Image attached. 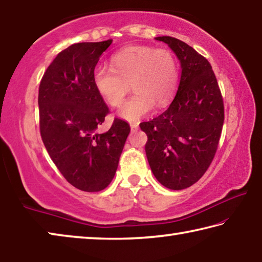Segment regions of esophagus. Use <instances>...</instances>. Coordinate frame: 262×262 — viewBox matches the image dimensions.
<instances>
[{"label": "esophagus", "mask_w": 262, "mask_h": 262, "mask_svg": "<svg viewBox=\"0 0 262 262\" xmlns=\"http://www.w3.org/2000/svg\"><path fill=\"white\" fill-rule=\"evenodd\" d=\"M130 127H131V131H137L139 128V125L137 123H131Z\"/></svg>", "instance_id": "esophagus-1"}]
</instances>
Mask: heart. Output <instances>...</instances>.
Returning <instances> with one entry per match:
<instances>
[{
  "instance_id": "heart-1",
  "label": "heart",
  "mask_w": 262,
  "mask_h": 262,
  "mask_svg": "<svg viewBox=\"0 0 262 262\" xmlns=\"http://www.w3.org/2000/svg\"><path fill=\"white\" fill-rule=\"evenodd\" d=\"M110 67L97 66L93 72V84L111 106L122 104L131 84L136 94L118 113L127 121H137L146 116L154 104L164 108L178 91L179 66L168 50L128 46L111 57Z\"/></svg>"
}]
</instances>
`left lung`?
Instances as JSON below:
<instances>
[{"instance_id":"obj_1","label":"left lung","mask_w":262,"mask_h":262,"mask_svg":"<svg viewBox=\"0 0 262 262\" xmlns=\"http://www.w3.org/2000/svg\"><path fill=\"white\" fill-rule=\"evenodd\" d=\"M156 39L177 54L181 78L167 110L140 123V128L147 135L145 151L154 177L168 189L181 190L199 181L211 164L224 123V104L207 59L177 38Z\"/></svg>"}]
</instances>
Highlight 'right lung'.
I'll return each instance as SVG.
<instances>
[{
	"label": "right lung",
	"mask_w": 262,
	"mask_h": 262,
	"mask_svg": "<svg viewBox=\"0 0 262 262\" xmlns=\"http://www.w3.org/2000/svg\"><path fill=\"white\" fill-rule=\"evenodd\" d=\"M113 40L78 42L60 52L40 81V136L51 159L72 186L93 192L113 181L130 125L115 118L97 127L109 109L93 84V72Z\"/></svg>",
	"instance_id": "add662e5"
}]
</instances>
